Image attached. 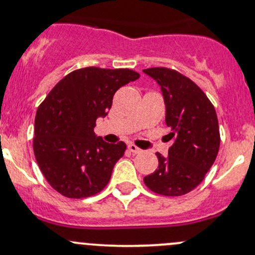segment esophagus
Listing matches in <instances>:
<instances>
[{
    "label": "esophagus",
    "mask_w": 255,
    "mask_h": 255,
    "mask_svg": "<svg viewBox=\"0 0 255 255\" xmlns=\"http://www.w3.org/2000/svg\"><path fill=\"white\" fill-rule=\"evenodd\" d=\"M128 150H129L130 152H133V153H140L141 152V149H139V147L135 146L134 144L128 145Z\"/></svg>",
    "instance_id": "obj_1"
}]
</instances>
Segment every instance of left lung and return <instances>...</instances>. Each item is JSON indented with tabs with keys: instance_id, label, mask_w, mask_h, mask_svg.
<instances>
[{
	"instance_id": "obj_1",
	"label": "left lung",
	"mask_w": 255,
	"mask_h": 255,
	"mask_svg": "<svg viewBox=\"0 0 255 255\" xmlns=\"http://www.w3.org/2000/svg\"><path fill=\"white\" fill-rule=\"evenodd\" d=\"M144 72L161 86L166 104V123L173 144L168 156L157 152L158 168L144 178L151 191L181 196L201 184L213 166L220 146L219 123L211 100L194 81L168 68Z\"/></svg>"
}]
</instances>
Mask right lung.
<instances>
[{
	"mask_svg": "<svg viewBox=\"0 0 255 255\" xmlns=\"http://www.w3.org/2000/svg\"><path fill=\"white\" fill-rule=\"evenodd\" d=\"M140 75L129 69L89 66L60 80L38 106L33 153L42 174L55 191L85 198L108 185L126 144L96 138L98 117H105L114 94Z\"/></svg>",
	"mask_w": 255,
	"mask_h": 255,
	"instance_id": "obj_1",
	"label": "right lung"
}]
</instances>
